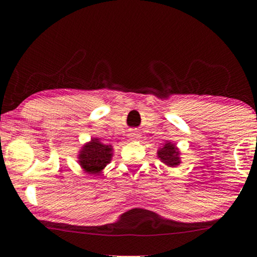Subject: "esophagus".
<instances>
[{
  "label": "esophagus",
  "mask_w": 257,
  "mask_h": 257,
  "mask_svg": "<svg viewBox=\"0 0 257 257\" xmlns=\"http://www.w3.org/2000/svg\"><path fill=\"white\" fill-rule=\"evenodd\" d=\"M130 138H131V139H133V140H136V139H139L140 138V135H139V133L138 132H131V133H130Z\"/></svg>",
  "instance_id": "esophagus-1"
}]
</instances>
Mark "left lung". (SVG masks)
<instances>
[{
	"instance_id": "1",
	"label": "left lung",
	"mask_w": 257,
	"mask_h": 257,
	"mask_svg": "<svg viewBox=\"0 0 257 257\" xmlns=\"http://www.w3.org/2000/svg\"><path fill=\"white\" fill-rule=\"evenodd\" d=\"M157 156L161 163H164L168 167H177L181 164V153L175 144L166 142L158 150Z\"/></svg>"
}]
</instances>
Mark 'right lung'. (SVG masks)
Instances as JSON below:
<instances>
[{
  "label": "right lung",
  "mask_w": 257,
  "mask_h": 257,
  "mask_svg": "<svg viewBox=\"0 0 257 257\" xmlns=\"http://www.w3.org/2000/svg\"><path fill=\"white\" fill-rule=\"evenodd\" d=\"M112 157H113L112 145L103 144L99 138L94 137L80 147L77 161L84 173L98 177L103 173L106 165L111 163Z\"/></svg>",
  "instance_id": "right-lung-1"
}]
</instances>
